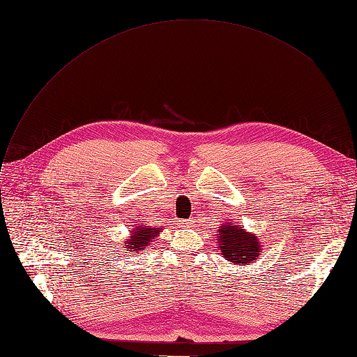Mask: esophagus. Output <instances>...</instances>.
I'll return each instance as SVG.
<instances>
[{"label":"esophagus","mask_w":357,"mask_h":357,"mask_svg":"<svg viewBox=\"0 0 357 357\" xmlns=\"http://www.w3.org/2000/svg\"><path fill=\"white\" fill-rule=\"evenodd\" d=\"M192 225H193L192 220H183L181 223H180L181 227H192Z\"/></svg>","instance_id":"1"}]
</instances>
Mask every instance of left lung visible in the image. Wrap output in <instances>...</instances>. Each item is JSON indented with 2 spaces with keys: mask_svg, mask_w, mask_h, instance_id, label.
<instances>
[{
  "mask_svg": "<svg viewBox=\"0 0 357 357\" xmlns=\"http://www.w3.org/2000/svg\"><path fill=\"white\" fill-rule=\"evenodd\" d=\"M220 252L233 264L245 266L261 254V243L254 233L247 231L235 221L220 226L217 231Z\"/></svg>",
  "mask_w": 357,
  "mask_h": 357,
  "instance_id": "1",
  "label": "left lung"
}]
</instances>
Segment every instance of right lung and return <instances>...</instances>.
<instances>
[{"label":"right lung","mask_w":357,"mask_h":357,"mask_svg":"<svg viewBox=\"0 0 357 357\" xmlns=\"http://www.w3.org/2000/svg\"><path fill=\"white\" fill-rule=\"evenodd\" d=\"M159 230H161V227H152L139 221L131 230V236H128V239L122 243V247H126L127 251L139 252L140 250L149 247L151 242L158 236Z\"/></svg>","instance_id":"1"}]
</instances>
